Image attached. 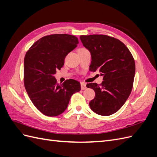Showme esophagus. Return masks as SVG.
<instances>
[{
  "label": "esophagus",
  "instance_id": "1",
  "mask_svg": "<svg viewBox=\"0 0 157 157\" xmlns=\"http://www.w3.org/2000/svg\"><path fill=\"white\" fill-rule=\"evenodd\" d=\"M80 86H81V89L82 90H85L86 88V84L84 83V82H81L80 83Z\"/></svg>",
  "mask_w": 157,
  "mask_h": 157
}]
</instances>
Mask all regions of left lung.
<instances>
[{"label":"left lung","mask_w":157,"mask_h":157,"mask_svg":"<svg viewBox=\"0 0 157 157\" xmlns=\"http://www.w3.org/2000/svg\"><path fill=\"white\" fill-rule=\"evenodd\" d=\"M83 46L89 50L92 61L90 71H98L103 81L87 84L96 96L89 103L98 115L109 116L124 105L133 87L136 66L130 52L121 41L103 35H81Z\"/></svg>","instance_id":"left-lung-1"}]
</instances>
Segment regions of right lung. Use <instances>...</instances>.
I'll list each match as a JSON object with an SVG mask.
<instances>
[{"label": "right lung", "mask_w": 157, "mask_h": 157, "mask_svg": "<svg viewBox=\"0 0 157 157\" xmlns=\"http://www.w3.org/2000/svg\"><path fill=\"white\" fill-rule=\"evenodd\" d=\"M78 44L73 35L55 34L35 42L24 59V84L28 96L44 115L56 117L67 109L72 95L79 92L80 84L73 79L59 85L54 75L63 67L64 59Z\"/></svg>", "instance_id": "1"}]
</instances>
